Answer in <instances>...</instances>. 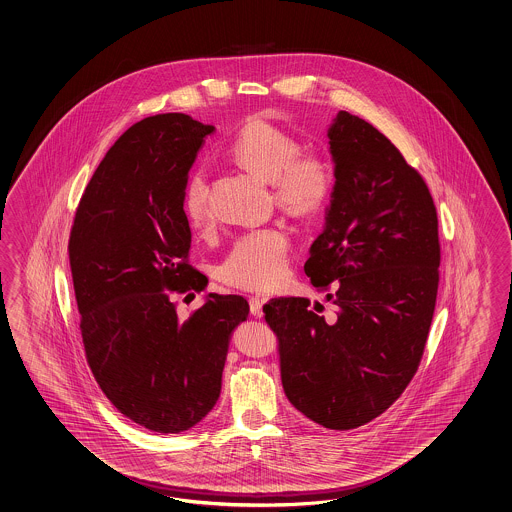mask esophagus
I'll use <instances>...</instances> for the list:
<instances>
[{"label": "esophagus", "instance_id": "obj_1", "mask_svg": "<svg viewBox=\"0 0 512 512\" xmlns=\"http://www.w3.org/2000/svg\"><path fill=\"white\" fill-rule=\"evenodd\" d=\"M266 303L264 296H251L250 298V312L255 318H261L262 316V305Z\"/></svg>", "mask_w": 512, "mask_h": 512}]
</instances>
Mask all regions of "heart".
Masks as SVG:
<instances>
[{
  "mask_svg": "<svg viewBox=\"0 0 512 512\" xmlns=\"http://www.w3.org/2000/svg\"><path fill=\"white\" fill-rule=\"evenodd\" d=\"M300 142L275 125L251 118L227 148V157L266 181H272L277 205L294 218L322 211L333 192V172L324 157L300 153ZM207 177L190 175L185 187V216L194 229L211 224ZM288 272V238L277 227H262L237 238L218 266L227 285L244 290H270Z\"/></svg>",
  "mask_w": 512,
  "mask_h": 512,
  "instance_id": "b5f03b06",
  "label": "heart"
}]
</instances>
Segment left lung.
Here are the masks:
<instances>
[{"instance_id": "left-lung-1", "label": "left lung", "mask_w": 512, "mask_h": 512, "mask_svg": "<svg viewBox=\"0 0 512 512\" xmlns=\"http://www.w3.org/2000/svg\"><path fill=\"white\" fill-rule=\"evenodd\" d=\"M327 137L335 187L305 274L320 290L335 285L327 301L337 314L325 320L307 298L268 301L262 311L288 401L312 422L348 431L387 411L418 370L440 244L429 188L383 133L340 111Z\"/></svg>"}]
</instances>
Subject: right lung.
Returning a JSON list of instances; mask_svg holds the SVG:
<instances>
[{"instance_id":"1","label":"right lung","mask_w":512,"mask_h":512,"mask_svg":"<svg viewBox=\"0 0 512 512\" xmlns=\"http://www.w3.org/2000/svg\"><path fill=\"white\" fill-rule=\"evenodd\" d=\"M214 125L157 114L107 151L75 212L68 242L88 366L114 407L155 433L200 424L222 390L242 296L209 294L181 322L170 290H203L188 264V172Z\"/></svg>"}]
</instances>
